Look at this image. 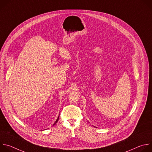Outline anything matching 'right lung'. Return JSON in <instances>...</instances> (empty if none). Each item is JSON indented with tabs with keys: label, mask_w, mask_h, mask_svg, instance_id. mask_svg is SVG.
Wrapping results in <instances>:
<instances>
[{
	"label": "right lung",
	"mask_w": 152,
	"mask_h": 152,
	"mask_svg": "<svg viewBox=\"0 0 152 152\" xmlns=\"http://www.w3.org/2000/svg\"><path fill=\"white\" fill-rule=\"evenodd\" d=\"M59 117H58V119H57V120H56V121H55V123H54V124H53V125H55V124H56V123H57V122H58V120H59Z\"/></svg>",
	"instance_id": "1"
}]
</instances>
